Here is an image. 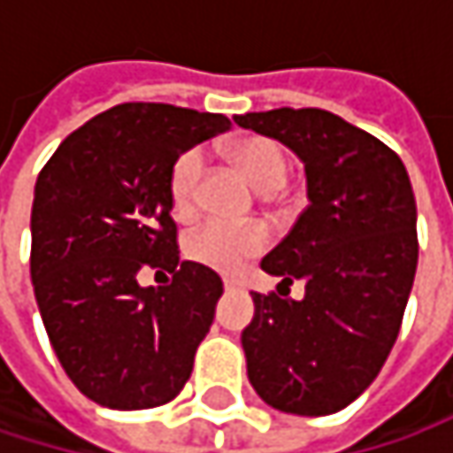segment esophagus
Listing matches in <instances>:
<instances>
[{
	"mask_svg": "<svg viewBox=\"0 0 453 453\" xmlns=\"http://www.w3.org/2000/svg\"><path fill=\"white\" fill-rule=\"evenodd\" d=\"M241 286H243V283H241L238 278H226V280H223V288H226V291H235V288H241Z\"/></svg>",
	"mask_w": 453,
	"mask_h": 453,
	"instance_id": "obj_1",
	"label": "esophagus"
}]
</instances>
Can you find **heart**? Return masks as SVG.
Segmentation results:
<instances>
[{"label": "heart", "instance_id": "b5f03b06", "mask_svg": "<svg viewBox=\"0 0 453 453\" xmlns=\"http://www.w3.org/2000/svg\"><path fill=\"white\" fill-rule=\"evenodd\" d=\"M230 162L246 175V180L259 191H275L288 178L286 149L267 136H243L227 146ZM204 173L202 149L183 151L170 170V199L178 215H191L196 207V188ZM267 246V233L262 226H230L220 220H207L186 235V257L202 267L218 273H238L249 259L262 254Z\"/></svg>", "mask_w": 453, "mask_h": 453}]
</instances>
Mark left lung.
<instances>
[{
	"mask_svg": "<svg viewBox=\"0 0 453 453\" xmlns=\"http://www.w3.org/2000/svg\"><path fill=\"white\" fill-rule=\"evenodd\" d=\"M233 120L304 162L310 199L262 259L280 286L302 280L304 299L251 294L254 319L241 333L249 383L280 411L333 414L378 378L402 327L419 251L407 167L383 141L317 107Z\"/></svg>",
	"mask_w": 453,
	"mask_h": 453,
	"instance_id": "1",
	"label": "left lung"
}]
</instances>
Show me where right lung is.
<instances>
[{
  "label": "right lung",
  "instance_id": "obj_1",
  "mask_svg": "<svg viewBox=\"0 0 453 453\" xmlns=\"http://www.w3.org/2000/svg\"><path fill=\"white\" fill-rule=\"evenodd\" d=\"M230 128L226 115L118 104L65 138L31 210V280L51 349L75 388L110 409L173 402L215 319L223 280L180 262L170 170ZM141 266L173 275L137 286Z\"/></svg>",
  "mask_w": 453,
  "mask_h": 453
}]
</instances>
